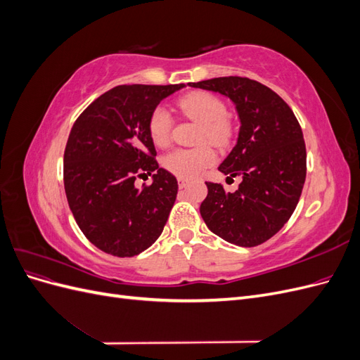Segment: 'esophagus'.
<instances>
[{
    "label": "esophagus",
    "mask_w": 360,
    "mask_h": 360,
    "mask_svg": "<svg viewBox=\"0 0 360 360\" xmlns=\"http://www.w3.org/2000/svg\"><path fill=\"white\" fill-rule=\"evenodd\" d=\"M188 184H189V180H188V179H181V177H179V188H180V189L186 188Z\"/></svg>",
    "instance_id": "obj_1"
}]
</instances>
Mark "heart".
Wrapping results in <instances>:
<instances>
[{"label":"heart","instance_id":"1","mask_svg":"<svg viewBox=\"0 0 360 360\" xmlns=\"http://www.w3.org/2000/svg\"><path fill=\"white\" fill-rule=\"evenodd\" d=\"M183 117L200 123L198 143L216 147L230 146L234 136V123L226 115V106L219 97L207 91H192L179 99ZM174 120L165 106H156L148 117V135L155 146L165 147L171 141ZM214 150L209 144L193 148H174L162 158V167L181 179L198 177L216 162Z\"/></svg>","mask_w":360,"mask_h":360}]
</instances>
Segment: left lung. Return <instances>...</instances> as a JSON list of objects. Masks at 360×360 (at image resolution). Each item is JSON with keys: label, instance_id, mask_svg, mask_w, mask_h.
Returning <instances> with one entry per match:
<instances>
[{"label": "left lung", "instance_id": "8db88e82", "mask_svg": "<svg viewBox=\"0 0 360 360\" xmlns=\"http://www.w3.org/2000/svg\"><path fill=\"white\" fill-rule=\"evenodd\" d=\"M189 85L230 97L242 123L219 171L243 180L233 193L221 183L205 181L202 219L233 245L264 243L291 217L307 179V147L297 118L281 96L254 79L224 76Z\"/></svg>", "mask_w": 360, "mask_h": 360}]
</instances>
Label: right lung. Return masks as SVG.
<instances>
[{
    "label": "right lung",
    "instance_id": "add662e5",
    "mask_svg": "<svg viewBox=\"0 0 360 360\" xmlns=\"http://www.w3.org/2000/svg\"><path fill=\"white\" fill-rule=\"evenodd\" d=\"M174 85H118L76 118L64 150V189L76 224L103 252L134 257L162 234L179 184L159 168L148 117ZM154 183L138 190V176Z\"/></svg>",
    "mask_w": 360,
    "mask_h": 360
}]
</instances>
